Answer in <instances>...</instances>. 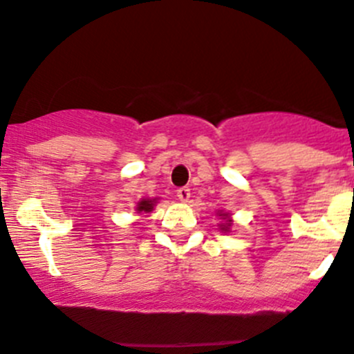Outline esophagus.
I'll list each match as a JSON object with an SVG mask.
<instances>
[{"label": "esophagus", "instance_id": "obj_1", "mask_svg": "<svg viewBox=\"0 0 354 354\" xmlns=\"http://www.w3.org/2000/svg\"><path fill=\"white\" fill-rule=\"evenodd\" d=\"M189 195H192V193H189V188L188 187H183V188H178L176 189V196L181 200V202H188Z\"/></svg>", "mask_w": 354, "mask_h": 354}]
</instances>
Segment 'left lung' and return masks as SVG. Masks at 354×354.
I'll list each match as a JSON object with an SVG mask.
<instances>
[{"instance_id":"left-lung-1","label":"left lung","mask_w":354,"mask_h":354,"mask_svg":"<svg viewBox=\"0 0 354 354\" xmlns=\"http://www.w3.org/2000/svg\"><path fill=\"white\" fill-rule=\"evenodd\" d=\"M224 217H225V215H224ZM229 225H230V222H227V225L222 227V229H225V230H227V227H229Z\"/></svg>"}]
</instances>
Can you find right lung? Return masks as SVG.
I'll return each mask as SVG.
<instances>
[{
  "instance_id": "obj_1",
  "label": "right lung",
  "mask_w": 354,
  "mask_h": 354,
  "mask_svg": "<svg viewBox=\"0 0 354 354\" xmlns=\"http://www.w3.org/2000/svg\"><path fill=\"white\" fill-rule=\"evenodd\" d=\"M154 208V200H142V202L137 205V210L139 212H151Z\"/></svg>"
}]
</instances>
